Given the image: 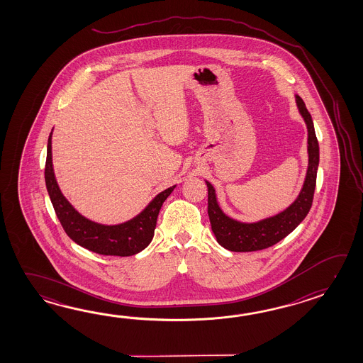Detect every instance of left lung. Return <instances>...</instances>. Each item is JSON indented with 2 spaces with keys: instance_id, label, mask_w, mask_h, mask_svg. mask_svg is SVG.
<instances>
[{
  "instance_id": "1",
  "label": "left lung",
  "mask_w": 363,
  "mask_h": 363,
  "mask_svg": "<svg viewBox=\"0 0 363 363\" xmlns=\"http://www.w3.org/2000/svg\"><path fill=\"white\" fill-rule=\"evenodd\" d=\"M296 104L308 127V164L301 192L286 210L253 223L240 222L224 214L218 203L214 186L205 180L208 185V214L211 230L219 245L231 252H255L275 245L301 223L311 208L319 164V144L311 116L305 102L297 94Z\"/></svg>"
}]
</instances>
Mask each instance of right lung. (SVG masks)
<instances>
[{
    "label": "right lung",
    "instance_id": "1",
    "mask_svg": "<svg viewBox=\"0 0 363 363\" xmlns=\"http://www.w3.org/2000/svg\"><path fill=\"white\" fill-rule=\"evenodd\" d=\"M52 133L53 131L48 139L45 184L55 214L69 239L77 245L102 255L128 257L144 250L155 236L157 218L162 203L177 185L158 193L140 214L124 223L108 225L92 222L75 210L62 194L52 162Z\"/></svg>",
    "mask_w": 363,
    "mask_h": 363
}]
</instances>
